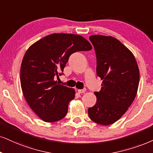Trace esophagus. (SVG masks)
<instances>
[{
    "label": "esophagus",
    "mask_w": 153,
    "mask_h": 153,
    "mask_svg": "<svg viewBox=\"0 0 153 153\" xmlns=\"http://www.w3.org/2000/svg\"><path fill=\"white\" fill-rule=\"evenodd\" d=\"M85 91H86V88L81 89V90H78V92H79V93H84Z\"/></svg>",
    "instance_id": "34e87169"
}]
</instances>
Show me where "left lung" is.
<instances>
[{"label": "left lung", "mask_w": 153, "mask_h": 153, "mask_svg": "<svg viewBox=\"0 0 153 153\" xmlns=\"http://www.w3.org/2000/svg\"><path fill=\"white\" fill-rule=\"evenodd\" d=\"M97 59V75L102 80V88L95 92L97 102L88 108L94 122L107 126L118 121L134 100L140 73L133 53L112 36L92 35Z\"/></svg>", "instance_id": "1"}]
</instances>
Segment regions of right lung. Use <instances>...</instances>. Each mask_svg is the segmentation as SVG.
<instances>
[{"label":"right lung","instance_id":"right-lung-1","mask_svg":"<svg viewBox=\"0 0 153 153\" xmlns=\"http://www.w3.org/2000/svg\"><path fill=\"white\" fill-rule=\"evenodd\" d=\"M92 49L90 42L73 34H52L32 44L20 68L21 88L31 109L46 122L62 119L75 90L54 80L63 75L71 54Z\"/></svg>","mask_w":153,"mask_h":153}]
</instances>
